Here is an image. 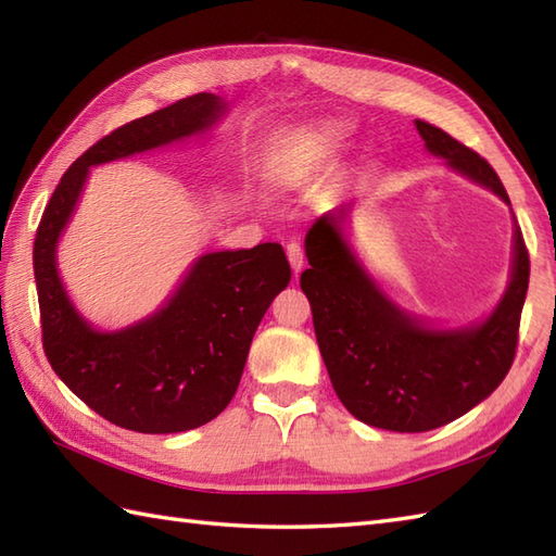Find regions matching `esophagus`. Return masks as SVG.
<instances>
[{"label": "esophagus", "mask_w": 556, "mask_h": 556, "mask_svg": "<svg viewBox=\"0 0 556 556\" xmlns=\"http://www.w3.org/2000/svg\"><path fill=\"white\" fill-rule=\"evenodd\" d=\"M287 257H289V263H291V267H293V271H299L303 269V263H305V255H303V245L299 243V241H289L287 243Z\"/></svg>", "instance_id": "esophagus-1"}]
</instances>
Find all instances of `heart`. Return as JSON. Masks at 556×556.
Wrapping results in <instances>:
<instances>
[{"label":"heart","instance_id":"b5f03b06","mask_svg":"<svg viewBox=\"0 0 556 556\" xmlns=\"http://www.w3.org/2000/svg\"><path fill=\"white\" fill-rule=\"evenodd\" d=\"M337 138H339V131H337L334 126H325V128H320V131L315 134L317 143H334Z\"/></svg>","mask_w":556,"mask_h":556}]
</instances>
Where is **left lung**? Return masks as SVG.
Returning <instances> with one entry per match:
<instances>
[{
    "instance_id": "left-lung-1",
    "label": "left lung",
    "mask_w": 556,
    "mask_h": 556,
    "mask_svg": "<svg viewBox=\"0 0 556 556\" xmlns=\"http://www.w3.org/2000/svg\"><path fill=\"white\" fill-rule=\"evenodd\" d=\"M416 128L432 155L509 203L476 150L428 122L416 119ZM346 210L327 212L305 233L311 269L301 275L329 380L351 416L372 428H442L488 399L511 368L530 277L523 233L516 227L514 271L497 311L478 327L437 332L401 313L365 275L339 227Z\"/></svg>"
}]
</instances>
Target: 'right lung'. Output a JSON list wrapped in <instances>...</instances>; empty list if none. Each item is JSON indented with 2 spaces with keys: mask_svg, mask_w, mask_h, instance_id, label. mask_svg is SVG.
I'll return each mask as SVG.
<instances>
[{
  "mask_svg": "<svg viewBox=\"0 0 556 556\" xmlns=\"http://www.w3.org/2000/svg\"><path fill=\"white\" fill-rule=\"evenodd\" d=\"M222 110L217 96L198 92L114 128L66 169L35 233L45 356L83 404L134 432H186L229 406L255 329L291 279L285 248L260 243L198 257L160 313L108 334L92 329L71 305L56 275V241L88 167L205 131Z\"/></svg>",
  "mask_w": 556,
  "mask_h": 556,
  "instance_id": "1",
  "label": "right lung"
}]
</instances>
